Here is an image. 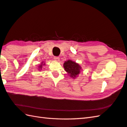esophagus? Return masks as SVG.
Wrapping results in <instances>:
<instances>
[{
    "mask_svg": "<svg viewBox=\"0 0 127 127\" xmlns=\"http://www.w3.org/2000/svg\"><path fill=\"white\" fill-rule=\"evenodd\" d=\"M54 61H56V62H59V60H60V58H59V57H54Z\"/></svg>",
    "mask_w": 127,
    "mask_h": 127,
    "instance_id": "obj_1",
    "label": "esophagus"
}]
</instances>
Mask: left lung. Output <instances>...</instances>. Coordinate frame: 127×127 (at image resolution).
Returning <instances> with one entry per match:
<instances>
[{"label": "left lung", "instance_id": "left-lung-1", "mask_svg": "<svg viewBox=\"0 0 127 127\" xmlns=\"http://www.w3.org/2000/svg\"><path fill=\"white\" fill-rule=\"evenodd\" d=\"M63 67L68 75L73 79L78 77L82 70L80 64L71 60H68L64 62Z\"/></svg>", "mask_w": 127, "mask_h": 127}]
</instances>
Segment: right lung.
I'll return each mask as SVG.
<instances>
[{
	"label": "right lung",
	"instance_id": "1",
	"mask_svg": "<svg viewBox=\"0 0 127 127\" xmlns=\"http://www.w3.org/2000/svg\"><path fill=\"white\" fill-rule=\"evenodd\" d=\"M45 65V62H42V63L39 64V65H38V70H39V71H41L42 70V67H43V66H44Z\"/></svg>",
	"mask_w": 127,
	"mask_h": 127
}]
</instances>
